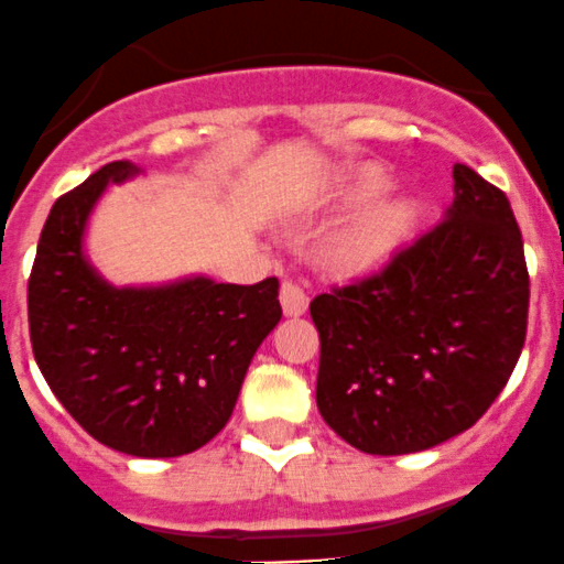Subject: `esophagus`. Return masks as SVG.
Here are the masks:
<instances>
[{"instance_id": "obj_1", "label": "esophagus", "mask_w": 564, "mask_h": 564, "mask_svg": "<svg viewBox=\"0 0 564 564\" xmlns=\"http://www.w3.org/2000/svg\"><path fill=\"white\" fill-rule=\"evenodd\" d=\"M281 308L286 316H303L308 311V294L297 286V283L286 281L281 286Z\"/></svg>"}]
</instances>
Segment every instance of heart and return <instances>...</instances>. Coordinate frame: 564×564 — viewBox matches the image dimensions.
Wrapping results in <instances>:
<instances>
[{"label": "heart", "instance_id": "b5f03b06", "mask_svg": "<svg viewBox=\"0 0 564 564\" xmlns=\"http://www.w3.org/2000/svg\"><path fill=\"white\" fill-rule=\"evenodd\" d=\"M390 176L371 163L344 166L324 187V207L357 209L322 250V267L344 283L371 281L388 272L423 226V204L412 196H384Z\"/></svg>", "mask_w": 564, "mask_h": 564}]
</instances>
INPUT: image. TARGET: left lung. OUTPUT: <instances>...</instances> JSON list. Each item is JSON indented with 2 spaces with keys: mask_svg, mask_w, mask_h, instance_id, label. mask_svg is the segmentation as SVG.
<instances>
[{
  "mask_svg": "<svg viewBox=\"0 0 564 564\" xmlns=\"http://www.w3.org/2000/svg\"><path fill=\"white\" fill-rule=\"evenodd\" d=\"M445 218L371 281L318 294L316 406L371 456L464 434L508 384L527 338L529 272L508 196L464 163Z\"/></svg>",
  "mask_w": 564,
  "mask_h": 564,
  "instance_id": "8db88e82",
  "label": "left lung"
}]
</instances>
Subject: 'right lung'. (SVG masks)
Returning <instances> with one entry per match:
<instances>
[{
	"mask_svg": "<svg viewBox=\"0 0 564 564\" xmlns=\"http://www.w3.org/2000/svg\"><path fill=\"white\" fill-rule=\"evenodd\" d=\"M139 174L106 163L56 198L30 275V338L51 392L89 436L135 458H176L229 423L256 349L281 322L278 278L108 283L84 250L89 215L108 185Z\"/></svg>",
	"mask_w": 564,
	"mask_h": 564,
	"instance_id": "right-lung-1",
	"label": "right lung"
}]
</instances>
